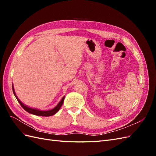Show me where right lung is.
Returning a JSON list of instances; mask_svg holds the SVG:
<instances>
[{"label":"right lung","mask_w":156,"mask_h":156,"mask_svg":"<svg viewBox=\"0 0 156 156\" xmlns=\"http://www.w3.org/2000/svg\"><path fill=\"white\" fill-rule=\"evenodd\" d=\"M12 90H13V92L14 94V95H15L16 99L17 100L18 102L20 103V104L21 105V107L24 108V109L27 111L28 112L30 113V114H32V115H36V116H52V115H54L55 114H56V112H57L60 108L61 107V106L63 104V102H64V98L65 96H64L62 100H61V101L58 103V104L56 105L55 108H53V109L51 110H49V111H41V110H39V109H37V108H31V107H28L25 105L23 104V103L19 100L18 98L17 97L16 94V92H15V90H14V88H13V86H12Z\"/></svg>","instance_id":"1"}]
</instances>
